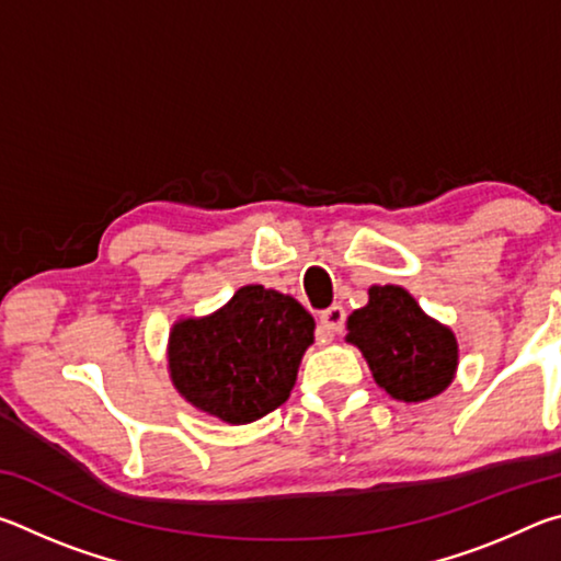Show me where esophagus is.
Returning <instances> with one entry per match:
<instances>
[{
	"label": "esophagus",
	"mask_w": 561,
	"mask_h": 561,
	"mask_svg": "<svg viewBox=\"0 0 561 561\" xmlns=\"http://www.w3.org/2000/svg\"><path fill=\"white\" fill-rule=\"evenodd\" d=\"M344 321H346V311H344V307H339V304H334V307H329L327 311H321V314H319L321 331H324L327 336L341 334V329H344Z\"/></svg>",
	"instance_id": "34e87169"
}]
</instances>
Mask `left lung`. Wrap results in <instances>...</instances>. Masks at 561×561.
<instances>
[{"label": "left lung", "instance_id": "obj_1", "mask_svg": "<svg viewBox=\"0 0 561 561\" xmlns=\"http://www.w3.org/2000/svg\"><path fill=\"white\" fill-rule=\"evenodd\" d=\"M346 341L364 354L376 383L396 401L443 393L458 371V341L398 284L368 289V304L346 321Z\"/></svg>", "mask_w": 561, "mask_h": 561}]
</instances>
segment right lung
<instances>
[{
	"label": "right lung",
	"instance_id": "right-lung-1",
	"mask_svg": "<svg viewBox=\"0 0 561 561\" xmlns=\"http://www.w3.org/2000/svg\"><path fill=\"white\" fill-rule=\"evenodd\" d=\"M314 327L289 294L247 284L215 314L173 327L170 381L197 411L230 425L252 423L289 398Z\"/></svg>",
	"mask_w": 561,
	"mask_h": 561
}]
</instances>
